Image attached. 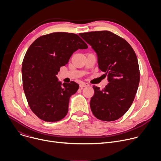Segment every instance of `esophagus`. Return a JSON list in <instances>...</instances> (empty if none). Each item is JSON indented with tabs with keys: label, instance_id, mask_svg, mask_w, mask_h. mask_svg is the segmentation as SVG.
<instances>
[{
	"label": "esophagus",
	"instance_id": "obj_1",
	"mask_svg": "<svg viewBox=\"0 0 161 161\" xmlns=\"http://www.w3.org/2000/svg\"><path fill=\"white\" fill-rule=\"evenodd\" d=\"M89 86V84L87 83L81 82V83L80 84V86L81 87V88H83V87H86V86Z\"/></svg>",
	"mask_w": 161,
	"mask_h": 161
}]
</instances>
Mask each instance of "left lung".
<instances>
[{"mask_svg":"<svg viewBox=\"0 0 161 161\" xmlns=\"http://www.w3.org/2000/svg\"><path fill=\"white\" fill-rule=\"evenodd\" d=\"M96 52L99 68L108 75L104 88L94 86L90 106L99 120H116L128 111L138 88L140 73L136 55L122 37L110 31L79 34Z\"/></svg>","mask_w":161,"mask_h":161,"instance_id":"1","label":"left lung"}]
</instances>
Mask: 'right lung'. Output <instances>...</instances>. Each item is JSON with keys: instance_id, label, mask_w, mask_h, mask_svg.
I'll list each match as a JSON object with an SVG mask.
<instances>
[{"instance_id": "add662e5", "label": "right lung", "mask_w": 161, "mask_h": 161, "mask_svg": "<svg viewBox=\"0 0 161 161\" xmlns=\"http://www.w3.org/2000/svg\"><path fill=\"white\" fill-rule=\"evenodd\" d=\"M86 42L76 34L53 32L36 39L22 62V80L31 109L41 120L53 122L68 112L70 97L79 85L58 81L56 75L78 49H86Z\"/></svg>"}]
</instances>
